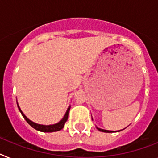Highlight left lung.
Segmentation results:
<instances>
[{
    "label": "left lung",
    "instance_id": "8db88e82",
    "mask_svg": "<svg viewBox=\"0 0 158 158\" xmlns=\"http://www.w3.org/2000/svg\"><path fill=\"white\" fill-rule=\"evenodd\" d=\"M92 118V117H91ZM92 120H93V119H92ZM96 128H97L98 130L99 131H100V132H115V131H110V130H105V129H103V128H98V127H96ZM122 130H123V129H122ZM120 131H121V130H118V131H116V132H120Z\"/></svg>",
    "mask_w": 158,
    "mask_h": 158
}]
</instances>
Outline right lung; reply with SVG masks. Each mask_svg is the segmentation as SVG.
Returning <instances> with one entry per match:
<instances>
[{
    "instance_id": "add662e5",
    "label": "right lung",
    "mask_w": 158,
    "mask_h": 158,
    "mask_svg": "<svg viewBox=\"0 0 158 158\" xmlns=\"http://www.w3.org/2000/svg\"><path fill=\"white\" fill-rule=\"evenodd\" d=\"M18 104V103H17ZM18 109L19 111L21 112L22 113V116L24 117V119L27 121V123L30 124V126L32 128H34V129H36L38 131H40V132H57V131H59L61 129H63V127H64V124L66 123V121L67 120V118H68V114L69 112H70V108H71V106H69L68 108H67V112L65 113L64 116L63 117V119L60 120L59 122L56 123V124H49V125H44V124H37V123H34L33 122L32 120H30V119H28L27 117L26 116V115L23 113L21 108H20L19 105L18 104Z\"/></svg>"
}]
</instances>
